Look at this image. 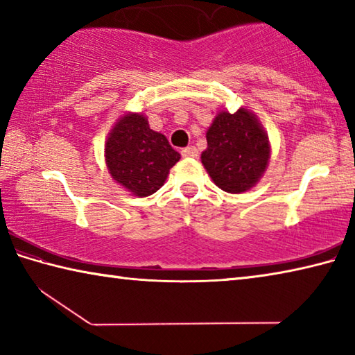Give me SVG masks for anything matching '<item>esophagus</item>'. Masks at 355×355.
<instances>
[{
	"instance_id": "34e87169",
	"label": "esophagus",
	"mask_w": 355,
	"mask_h": 355,
	"mask_svg": "<svg viewBox=\"0 0 355 355\" xmlns=\"http://www.w3.org/2000/svg\"><path fill=\"white\" fill-rule=\"evenodd\" d=\"M182 156H184V158H197V156H199V150L194 146H189L182 150Z\"/></svg>"
}]
</instances>
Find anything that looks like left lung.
I'll use <instances>...</instances> for the list:
<instances>
[{
  "instance_id": "left-lung-1",
  "label": "left lung",
  "mask_w": 355,
  "mask_h": 355,
  "mask_svg": "<svg viewBox=\"0 0 355 355\" xmlns=\"http://www.w3.org/2000/svg\"><path fill=\"white\" fill-rule=\"evenodd\" d=\"M208 147L202 164L214 184L230 194H241L260 182L271 158L268 133L254 112L239 107L220 111L207 131Z\"/></svg>"
}]
</instances>
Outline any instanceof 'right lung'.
Returning a JSON list of instances; mask_svg holds the SVG:
<instances>
[{
    "instance_id": "obj_1",
    "label": "right lung",
    "mask_w": 355,
    "mask_h": 355,
    "mask_svg": "<svg viewBox=\"0 0 355 355\" xmlns=\"http://www.w3.org/2000/svg\"><path fill=\"white\" fill-rule=\"evenodd\" d=\"M105 159L114 182L133 196L147 197L164 184L180 153L164 135L150 128L142 112H127L107 135Z\"/></svg>"
}]
</instances>
